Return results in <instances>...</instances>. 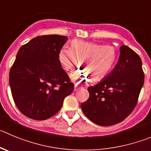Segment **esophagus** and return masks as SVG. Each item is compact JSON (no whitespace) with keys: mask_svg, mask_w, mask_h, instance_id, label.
Wrapping results in <instances>:
<instances>
[{"mask_svg":"<svg viewBox=\"0 0 151 151\" xmlns=\"http://www.w3.org/2000/svg\"><path fill=\"white\" fill-rule=\"evenodd\" d=\"M82 88V87H81V86H79L76 85L75 87H74V91H77V90L80 89V88Z\"/></svg>","mask_w":151,"mask_h":151,"instance_id":"obj_1","label":"esophagus"}]
</instances>
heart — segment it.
<instances>
[{"mask_svg": "<svg viewBox=\"0 0 151 151\" xmlns=\"http://www.w3.org/2000/svg\"><path fill=\"white\" fill-rule=\"evenodd\" d=\"M117 51L112 45L81 40H73L69 48H62L59 51L58 60L65 71L69 72L77 65L79 61L83 69L71 74L76 81L98 82L105 78L113 68Z\"/></svg>", "mask_w": 151, "mask_h": 151, "instance_id": "1", "label": "heart"}]
</instances>
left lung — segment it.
I'll list each match as a JSON object with an SVG mask.
<instances>
[{"mask_svg": "<svg viewBox=\"0 0 151 151\" xmlns=\"http://www.w3.org/2000/svg\"><path fill=\"white\" fill-rule=\"evenodd\" d=\"M144 80L139 56L122 45L116 65L99 83L88 87L89 98L81 104V109L96 124L111 126L120 123L136 107Z\"/></svg>", "mask_w": 151, "mask_h": 151, "instance_id": "8db88e82", "label": "left lung"}]
</instances>
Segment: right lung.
Returning a JSON list of instances; mask_svg holds the SVG:
<instances>
[{
  "instance_id": "add662e5",
  "label": "right lung",
  "mask_w": 151,
  "mask_h": 151,
  "mask_svg": "<svg viewBox=\"0 0 151 151\" xmlns=\"http://www.w3.org/2000/svg\"><path fill=\"white\" fill-rule=\"evenodd\" d=\"M67 36H37L20 47L9 72L14 102L23 115L45 120L59 112L74 86L58 60Z\"/></svg>"
}]
</instances>
